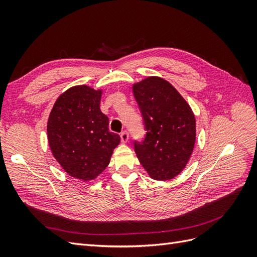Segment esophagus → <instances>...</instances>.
Masks as SVG:
<instances>
[{"instance_id": "1", "label": "esophagus", "mask_w": 257, "mask_h": 257, "mask_svg": "<svg viewBox=\"0 0 257 257\" xmlns=\"http://www.w3.org/2000/svg\"><path fill=\"white\" fill-rule=\"evenodd\" d=\"M120 137H121V142L123 144H125L128 141V133L127 132H122V133L120 134Z\"/></svg>"}]
</instances>
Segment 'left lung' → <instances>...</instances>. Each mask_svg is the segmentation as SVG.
I'll return each instance as SVG.
<instances>
[{
  "mask_svg": "<svg viewBox=\"0 0 257 257\" xmlns=\"http://www.w3.org/2000/svg\"><path fill=\"white\" fill-rule=\"evenodd\" d=\"M147 134L134 141L141 164L154 180L175 178L188 164L196 139L195 116L190 105L172 84L148 77L133 85Z\"/></svg>",
  "mask_w": 257,
  "mask_h": 257,
  "instance_id": "8db88e82",
  "label": "left lung"
}]
</instances>
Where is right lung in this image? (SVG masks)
<instances>
[{"label": "right lung", "mask_w": 257, "mask_h": 257, "mask_svg": "<svg viewBox=\"0 0 257 257\" xmlns=\"http://www.w3.org/2000/svg\"><path fill=\"white\" fill-rule=\"evenodd\" d=\"M102 90L76 85L58 97L47 123L53 157L65 172L83 181L95 179L110 162L120 136L109 132L100 111Z\"/></svg>", "instance_id": "obj_1"}]
</instances>
